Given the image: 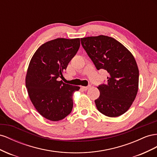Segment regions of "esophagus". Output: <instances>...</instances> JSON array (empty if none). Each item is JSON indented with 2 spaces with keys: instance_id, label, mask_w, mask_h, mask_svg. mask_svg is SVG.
Segmentation results:
<instances>
[{
  "instance_id": "1",
  "label": "esophagus",
  "mask_w": 157,
  "mask_h": 157,
  "mask_svg": "<svg viewBox=\"0 0 157 157\" xmlns=\"http://www.w3.org/2000/svg\"><path fill=\"white\" fill-rule=\"evenodd\" d=\"M91 87V86H87V87H82V89H83V91H87V89Z\"/></svg>"
}]
</instances>
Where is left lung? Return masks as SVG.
<instances>
[{
	"label": "left lung",
	"mask_w": 157,
	"mask_h": 157,
	"mask_svg": "<svg viewBox=\"0 0 157 157\" xmlns=\"http://www.w3.org/2000/svg\"><path fill=\"white\" fill-rule=\"evenodd\" d=\"M81 43L96 68L109 73L106 83L98 86V110L109 117L124 114L138 91L139 70L133 56L122 44L105 35L82 38Z\"/></svg>",
	"instance_id": "obj_1"
}]
</instances>
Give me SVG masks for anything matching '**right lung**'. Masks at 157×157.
I'll use <instances>...</instances> for the list:
<instances>
[{"label": "right lung", "mask_w": 157, "mask_h": 157, "mask_svg": "<svg viewBox=\"0 0 157 157\" xmlns=\"http://www.w3.org/2000/svg\"><path fill=\"white\" fill-rule=\"evenodd\" d=\"M80 46L79 38H58L43 44L31 59L25 86L31 101L39 113L51 121L66 117L73 108V94L79 87L71 86L62 78Z\"/></svg>", "instance_id": "add662e5"}]
</instances>
